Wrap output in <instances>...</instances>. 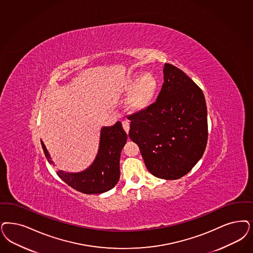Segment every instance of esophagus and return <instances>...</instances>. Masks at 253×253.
Wrapping results in <instances>:
<instances>
[{"mask_svg": "<svg viewBox=\"0 0 253 253\" xmlns=\"http://www.w3.org/2000/svg\"><path fill=\"white\" fill-rule=\"evenodd\" d=\"M122 127H123L124 131L128 133L129 132V129H130V123H129V122H127V121H123L122 122Z\"/></svg>", "mask_w": 253, "mask_h": 253, "instance_id": "1", "label": "esophagus"}]
</instances>
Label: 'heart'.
Returning a JSON list of instances; mask_svg holds the SVG:
<instances>
[{"label":"heart","mask_w":253,"mask_h":253,"mask_svg":"<svg viewBox=\"0 0 253 253\" xmlns=\"http://www.w3.org/2000/svg\"><path fill=\"white\" fill-rule=\"evenodd\" d=\"M126 89L133 91L131 105L135 109L146 108L154 99L157 90V80L150 74H137L128 82Z\"/></svg>","instance_id":"b5f03b06"}]
</instances>
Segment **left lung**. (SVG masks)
Returning a JSON list of instances; mask_svg holds the SVG:
<instances>
[{
  "label": "left lung",
  "instance_id": "8db88e82",
  "mask_svg": "<svg viewBox=\"0 0 253 253\" xmlns=\"http://www.w3.org/2000/svg\"><path fill=\"white\" fill-rule=\"evenodd\" d=\"M129 136L139 147L148 171L174 180L200 160L208 142V111L200 87L182 70L166 63L156 101L127 117Z\"/></svg>",
  "mask_w": 253,
  "mask_h": 253
}]
</instances>
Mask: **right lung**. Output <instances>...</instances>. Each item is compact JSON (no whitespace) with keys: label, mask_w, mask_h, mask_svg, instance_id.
Instances as JSON below:
<instances>
[{"label":"right lung","mask_w":253,"mask_h":253,"mask_svg":"<svg viewBox=\"0 0 253 253\" xmlns=\"http://www.w3.org/2000/svg\"><path fill=\"white\" fill-rule=\"evenodd\" d=\"M127 141V134L122 128V122L113 126L103 127L100 132L99 148L93 163L86 170L79 173H69L60 170L57 174L70 187L86 194H100L107 192L117 185L121 171V153ZM44 155L50 165H54L51 157L41 141Z\"/></svg>","instance_id":"obj_1"}]
</instances>
